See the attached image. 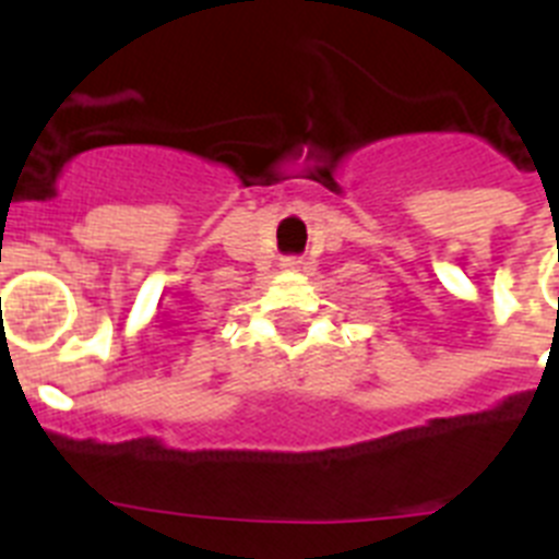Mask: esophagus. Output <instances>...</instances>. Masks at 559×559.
Returning <instances> with one entry per match:
<instances>
[{
    "mask_svg": "<svg viewBox=\"0 0 559 559\" xmlns=\"http://www.w3.org/2000/svg\"><path fill=\"white\" fill-rule=\"evenodd\" d=\"M302 257H283V269H288V271H299L302 269Z\"/></svg>",
    "mask_w": 559,
    "mask_h": 559,
    "instance_id": "obj_1",
    "label": "esophagus"
}]
</instances>
